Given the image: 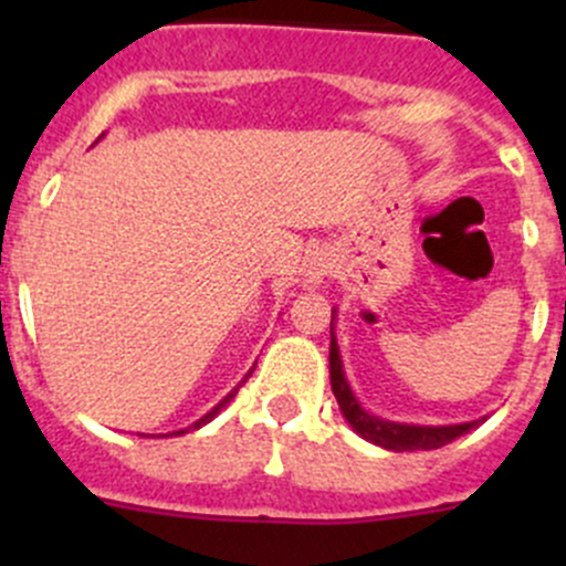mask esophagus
Instances as JSON below:
<instances>
[{"mask_svg": "<svg viewBox=\"0 0 566 566\" xmlns=\"http://www.w3.org/2000/svg\"><path fill=\"white\" fill-rule=\"evenodd\" d=\"M325 276H328V260H325L323 254L312 256L310 265H306V273H304V284L306 287H317Z\"/></svg>", "mask_w": 566, "mask_h": 566, "instance_id": "esophagus-1", "label": "esophagus"}]
</instances>
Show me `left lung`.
Segmentation results:
<instances>
[{
  "label": "left lung",
  "instance_id": "1",
  "mask_svg": "<svg viewBox=\"0 0 566 566\" xmlns=\"http://www.w3.org/2000/svg\"><path fill=\"white\" fill-rule=\"evenodd\" d=\"M328 369H331V389H334L336 402H339L342 416L347 424L364 438V441L375 443V447L391 449V452H416V449H441L452 443L454 438L465 436L468 430L479 427V421H465V424H449V427H421V424H399V421H386L378 416L367 413L358 405L356 394L350 391V384L345 378L339 358V345L334 336V317H331V353H328Z\"/></svg>",
  "mask_w": 566,
  "mask_h": 566
}]
</instances>
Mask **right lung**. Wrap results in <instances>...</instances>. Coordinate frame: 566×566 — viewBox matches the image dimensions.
I'll return each mask as SVG.
<instances>
[{"label":"right lung","mask_w":566,"mask_h":566,"mask_svg":"<svg viewBox=\"0 0 566 566\" xmlns=\"http://www.w3.org/2000/svg\"><path fill=\"white\" fill-rule=\"evenodd\" d=\"M249 375H251V373H249ZM249 375H247V378H249ZM247 378H243V384H247ZM238 389H241V384H238V386H235V389H232L230 394H227V397H224V399H221V402H219V405H216V408H213V410H208V413H205V416H202V419H199V421H193V424H191V427H186V430H177V436H180V432H188V430H199V427H202V424H208V421H213V419H216V416H219V410H221V408H224V405H227V402H230V399H232V397H235V394H238ZM172 436H175V432H172Z\"/></svg>","instance_id":"right-lung-1"}]
</instances>
